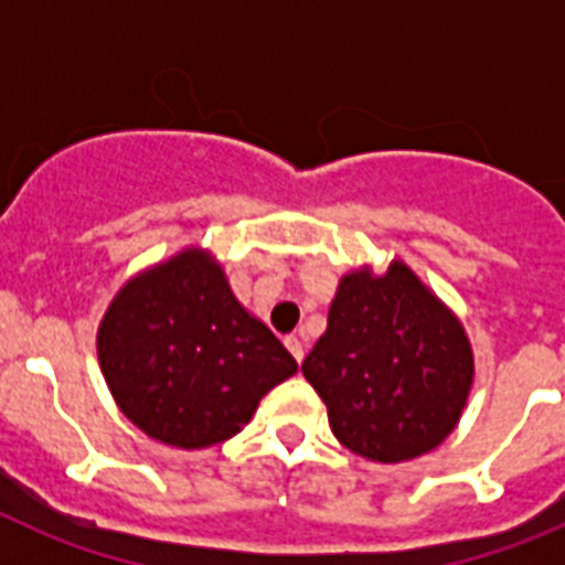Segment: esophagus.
I'll return each mask as SVG.
<instances>
[{
    "label": "esophagus",
    "mask_w": 565,
    "mask_h": 565,
    "mask_svg": "<svg viewBox=\"0 0 565 565\" xmlns=\"http://www.w3.org/2000/svg\"><path fill=\"white\" fill-rule=\"evenodd\" d=\"M286 348L291 351V356L297 359V362H302V359H306V344H302V339L299 337H288Z\"/></svg>",
    "instance_id": "esophagus-1"
}]
</instances>
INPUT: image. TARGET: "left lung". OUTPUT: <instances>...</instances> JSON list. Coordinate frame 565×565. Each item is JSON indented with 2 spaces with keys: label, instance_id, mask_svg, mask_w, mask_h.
I'll use <instances>...</instances> for the list:
<instances>
[{
  "label": "left lung",
  "instance_id": "1",
  "mask_svg": "<svg viewBox=\"0 0 565 565\" xmlns=\"http://www.w3.org/2000/svg\"><path fill=\"white\" fill-rule=\"evenodd\" d=\"M302 373L348 450L398 463L456 430L476 364L456 313L393 259L382 277L359 268L339 279L328 331Z\"/></svg>",
  "mask_w": 565,
  "mask_h": 565
}]
</instances>
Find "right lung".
<instances>
[{"label": "right lung", "mask_w": 565, "mask_h": 565, "mask_svg": "<svg viewBox=\"0 0 565 565\" xmlns=\"http://www.w3.org/2000/svg\"><path fill=\"white\" fill-rule=\"evenodd\" d=\"M98 362L124 416L149 438L203 450L237 436L297 362L239 306L221 263L186 248L115 294Z\"/></svg>", "instance_id": "right-lung-1"}]
</instances>
